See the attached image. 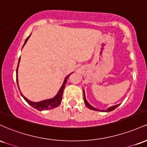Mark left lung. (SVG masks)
Masks as SVG:
<instances>
[{"instance_id": "1", "label": "left lung", "mask_w": 147, "mask_h": 147, "mask_svg": "<svg viewBox=\"0 0 147 147\" xmlns=\"http://www.w3.org/2000/svg\"><path fill=\"white\" fill-rule=\"evenodd\" d=\"M83 91H84V103H85L86 106L88 108V109H91V110H93V111H102V112H110V111H112L115 110V109L117 107V106H119V104H117V105H115V106H111V107H109V109H107V110H102V111H101V110H99V109H95V108H94L93 106H91L90 104H89V103L87 102L86 99L85 91H84V90H83Z\"/></svg>"}]
</instances>
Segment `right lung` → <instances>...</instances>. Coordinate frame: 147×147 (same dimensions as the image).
<instances>
[{
    "instance_id": "add662e5",
    "label": "right lung",
    "mask_w": 147,
    "mask_h": 147,
    "mask_svg": "<svg viewBox=\"0 0 147 147\" xmlns=\"http://www.w3.org/2000/svg\"><path fill=\"white\" fill-rule=\"evenodd\" d=\"M30 36V35L28 37V38H26V39H25L23 46H24L25 43H26V42L28 41V38H29ZM20 61H21V59L19 58V59H18L17 68H16V82H17V85H18V89H19V87H18V65H19ZM70 74L69 75L65 77V79H64L63 83V84H62L61 87V88H60V90H59L58 93L57 94L55 97H54L53 98H52V99H45V100L41 101V102H32V101H30L29 99H27L26 97H25V96H23V95H22L21 92V95H22V97H23V99H24L26 101V102H28L30 106H32L33 108H34V109H37L38 111H44V110H48V109H55V108H56V107H57V106H59L61 102L62 95H63V90H64V88H65V84H66L67 80L68 79V77H69V76H70ZM19 90H20V89H19Z\"/></svg>"
}]
</instances>
